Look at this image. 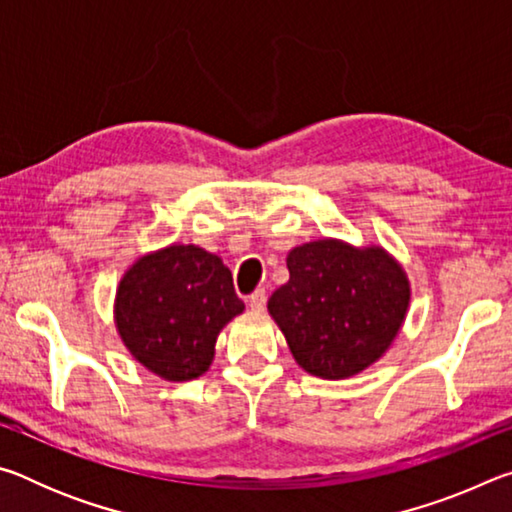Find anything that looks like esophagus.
Wrapping results in <instances>:
<instances>
[{
  "label": "esophagus",
  "instance_id": "1",
  "mask_svg": "<svg viewBox=\"0 0 512 512\" xmlns=\"http://www.w3.org/2000/svg\"><path fill=\"white\" fill-rule=\"evenodd\" d=\"M248 307L253 311H264L266 307V291L264 289H257L253 296L248 298Z\"/></svg>",
  "mask_w": 512,
  "mask_h": 512
}]
</instances>
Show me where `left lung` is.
I'll use <instances>...</instances> for the list:
<instances>
[{
    "instance_id": "left-lung-1",
    "label": "left lung",
    "mask_w": 512,
    "mask_h": 512,
    "mask_svg": "<svg viewBox=\"0 0 512 512\" xmlns=\"http://www.w3.org/2000/svg\"><path fill=\"white\" fill-rule=\"evenodd\" d=\"M287 268L268 314L302 370L348 379L384 357L411 302L409 277L388 250L318 239L293 248Z\"/></svg>"
}]
</instances>
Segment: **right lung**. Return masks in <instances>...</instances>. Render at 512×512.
<instances>
[{
  "label": "right lung",
  "mask_w": 512,
  "mask_h": 512,
  "mask_svg": "<svg viewBox=\"0 0 512 512\" xmlns=\"http://www.w3.org/2000/svg\"><path fill=\"white\" fill-rule=\"evenodd\" d=\"M244 311L221 257L171 244L128 266L115 296L121 341L146 370L167 381L201 377L221 329Z\"/></svg>",
  "instance_id": "right-lung-1"
}]
</instances>
